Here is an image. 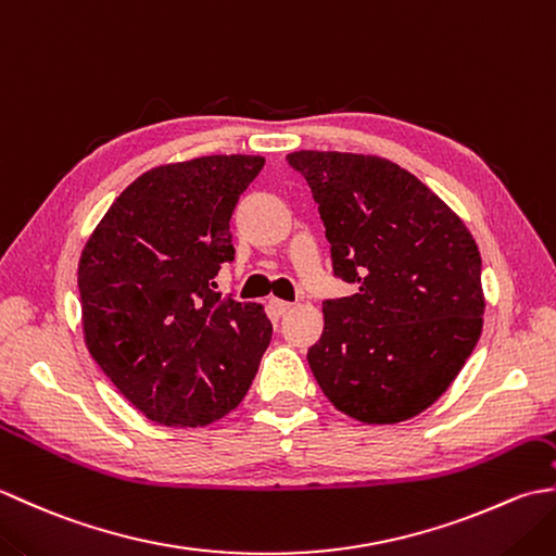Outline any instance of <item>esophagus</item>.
<instances>
[{
  "label": "esophagus",
  "mask_w": 556,
  "mask_h": 556,
  "mask_svg": "<svg viewBox=\"0 0 556 556\" xmlns=\"http://www.w3.org/2000/svg\"><path fill=\"white\" fill-rule=\"evenodd\" d=\"M269 308L275 311L277 315H285V313H289L291 311V303L289 301H279V299H271L269 301Z\"/></svg>",
  "instance_id": "1"
}]
</instances>
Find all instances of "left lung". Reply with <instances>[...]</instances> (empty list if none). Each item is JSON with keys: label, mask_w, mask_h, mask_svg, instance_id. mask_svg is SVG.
<instances>
[{"label": "left lung", "mask_w": 556, "mask_h": 556, "mask_svg": "<svg viewBox=\"0 0 556 556\" xmlns=\"http://www.w3.org/2000/svg\"><path fill=\"white\" fill-rule=\"evenodd\" d=\"M308 181L353 296L323 303L308 349L332 404L370 425L418 416L456 380L480 332L482 260L456 212L399 164L353 152L287 155Z\"/></svg>", "instance_id": "1"}]
</instances>
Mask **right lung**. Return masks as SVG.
I'll use <instances>...</instances> for the list:
<instances>
[{"mask_svg": "<svg viewBox=\"0 0 556 556\" xmlns=\"http://www.w3.org/2000/svg\"><path fill=\"white\" fill-rule=\"evenodd\" d=\"M265 160L162 164L114 200L83 248L78 291L90 356L160 425L198 428L241 404L271 339L260 303L222 299L231 212Z\"/></svg>", "mask_w": 556, "mask_h": 556, "instance_id": "obj_1", "label": "right lung"}]
</instances>
